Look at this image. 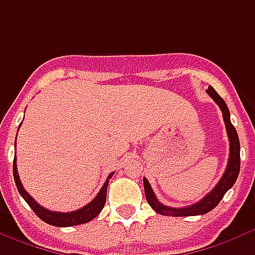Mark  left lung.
I'll return each instance as SVG.
<instances>
[{"label":"left lung","mask_w":255,"mask_h":255,"mask_svg":"<svg viewBox=\"0 0 255 255\" xmlns=\"http://www.w3.org/2000/svg\"><path fill=\"white\" fill-rule=\"evenodd\" d=\"M207 93L214 99V101L219 105V108L223 112V120L227 129L228 140H230V156H228V163L224 174L219 181L214 189L209 192L208 195L200 200L199 203L192 204L185 208H173L167 205L161 204L156 199L155 193L152 192L150 182L143 178V185H144V195L148 204L151 205V208L158 212V214L165 215V216H196V215L208 214L209 211L216 207L220 203V200L223 199L226 192L231 189L235 184V181L238 178L239 169H241V144H239V137L237 133V129L233 126V123L230 120V111L227 108V104L224 103V100L219 96L212 86H209L207 89Z\"/></svg>","instance_id":"1"}]
</instances>
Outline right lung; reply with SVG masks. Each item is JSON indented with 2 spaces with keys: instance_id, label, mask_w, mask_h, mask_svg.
<instances>
[{
  "instance_id": "right-lung-1",
  "label": "right lung",
  "mask_w": 255,
  "mask_h": 255,
  "mask_svg": "<svg viewBox=\"0 0 255 255\" xmlns=\"http://www.w3.org/2000/svg\"><path fill=\"white\" fill-rule=\"evenodd\" d=\"M20 127V126H18ZM113 173L109 174V177L105 181V184L103 185L101 190L99 192V195L96 196L89 204H86L81 209L73 211V212H54L50 209L41 207L39 203H36V200H33L27 190L22 188L21 181L17 173V165H16V158L13 159V177H14V182H16L17 190L18 193L22 196V199L27 201V204L32 208V211L39 216V218L46 222V223L51 224V226H55V227H71V226H77V224L88 223L90 220H93L97 215L101 212V209L105 205L107 201V189H108L109 178L112 177Z\"/></svg>"
}]
</instances>
